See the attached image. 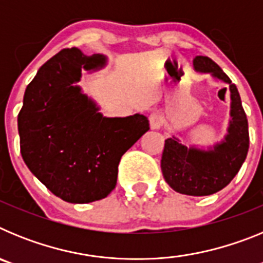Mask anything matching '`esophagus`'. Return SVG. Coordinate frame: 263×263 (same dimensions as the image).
<instances>
[{"label":"esophagus","instance_id":"esophagus-1","mask_svg":"<svg viewBox=\"0 0 263 263\" xmlns=\"http://www.w3.org/2000/svg\"><path fill=\"white\" fill-rule=\"evenodd\" d=\"M148 122H150V127L153 130H158L162 126V116L158 111H153L152 115L148 116Z\"/></svg>","mask_w":263,"mask_h":263}]
</instances>
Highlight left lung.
<instances>
[{"label":"left lung","instance_id":"obj_1","mask_svg":"<svg viewBox=\"0 0 263 263\" xmlns=\"http://www.w3.org/2000/svg\"><path fill=\"white\" fill-rule=\"evenodd\" d=\"M194 67L197 72L211 73L229 85L232 120L228 134L222 142L210 150L187 147L176 137L167 138L160 168L174 191L190 196H206L227 187L240 171L249 150V129L240 93L227 73L208 57L195 58Z\"/></svg>","mask_w":263,"mask_h":263}]
</instances>
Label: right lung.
<instances>
[{
	"label": "right lung",
	"mask_w": 263,
	"mask_h": 263,
	"mask_svg": "<svg viewBox=\"0 0 263 263\" xmlns=\"http://www.w3.org/2000/svg\"><path fill=\"white\" fill-rule=\"evenodd\" d=\"M105 57L64 48L39 68L18 115L21 154L29 170L67 203H92L116 187L121 157L147 132L143 115L104 117L81 88V69Z\"/></svg>",
	"instance_id": "add662e5"
}]
</instances>
